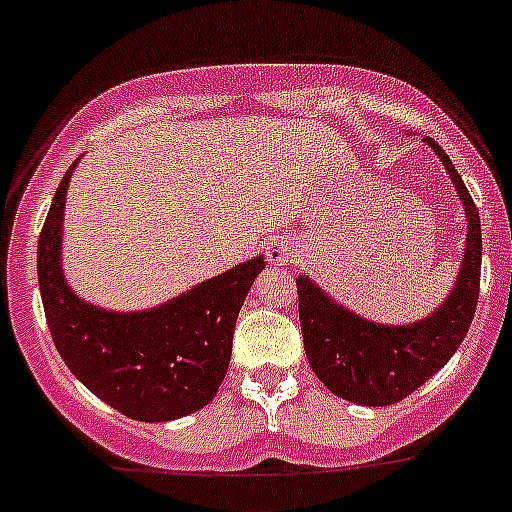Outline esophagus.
I'll list each match as a JSON object with an SVG mask.
<instances>
[{"instance_id": "obj_1", "label": "esophagus", "mask_w": 512, "mask_h": 512, "mask_svg": "<svg viewBox=\"0 0 512 512\" xmlns=\"http://www.w3.org/2000/svg\"><path fill=\"white\" fill-rule=\"evenodd\" d=\"M266 259L274 266H286L294 261V248H291V243L284 241V238H274V241L266 246Z\"/></svg>"}]
</instances>
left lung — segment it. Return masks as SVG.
Listing matches in <instances>:
<instances>
[{
  "label": "left lung",
  "instance_id": "8db88e82",
  "mask_svg": "<svg viewBox=\"0 0 512 512\" xmlns=\"http://www.w3.org/2000/svg\"><path fill=\"white\" fill-rule=\"evenodd\" d=\"M425 143L445 165L465 208L467 231L457 279L450 294L425 319L379 324L326 294L309 276L296 279L306 357L316 377L337 397L364 407H387L435 377L465 339L475 316L483 264L480 213L445 150Z\"/></svg>",
  "mask_w": 512,
  "mask_h": 512
}]
</instances>
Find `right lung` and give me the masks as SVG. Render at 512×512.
Listing matches in <instances>:
<instances>
[{
	"instance_id": "obj_1",
	"label": "right lung",
	"mask_w": 512,
	"mask_h": 512,
	"mask_svg": "<svg viewBox=\"0 0 512 512\" xmlns=\"http://www.w3.org/2000/svg\"><path fill=\"white\" fill-rule=\"evenodd\" d=\"M67 170L37 243V279L57 352L95 397L138 422H170L211 405L231 362L243 299L266 269L253 256L183 294L140 311L82 299L62 271Z\"/></svg>"
}]
</instances>
